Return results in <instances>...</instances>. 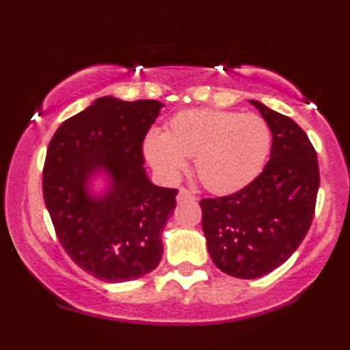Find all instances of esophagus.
Here are the masks:
<instances>
[{
  "mask_svg": "<svg viewBox=\"0 0 350 350\" xmlns=\"http://www.w3.org/2000/svg\"><path fill=\"white\" fill-rule=\"evenodd\" d=\"M184 200H196V196H193L191 191H187L186 187H180L178 193V202H184Z\"/></svg>",
  "mask_w": 350,
  "mask_h": 350,
  "instance_id": "1",
  "label": "esophagus"
}]
</instances>
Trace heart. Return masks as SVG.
<instances>
[{
  "label": "heart",
  "instance_id": "b5f03b06",
  "mask_svg": "<svg viewBox=\"0 0 350 350\" xmlns=\"http://www.w3.org/2000/svg\"><path fill=\"white\" fill-rule=\"evenodd\" d=\"M272 146L267 122L254 113L189 109L167 120L164 133H146L143 151L154 171L176 180L193 158L197 178L207 191L231 193L259 176Z\"/></svg>",
  "mask_w": 350,
  "mask_h": 350
}]
</instances>
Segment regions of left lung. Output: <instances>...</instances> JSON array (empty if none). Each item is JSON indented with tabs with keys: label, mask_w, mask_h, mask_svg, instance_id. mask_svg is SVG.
Masks as SVG:
<instances>
[{
	"label": "left lung",
	"mask_w": 350,
	"mask_h": 350,
	"mask_svg": "<svg viewBox=\"0 0 350 350\" xmlns=\"http://www.w3.org/2000/svg\"><path fill=\"white\" fill-rule=\"evenodd\" d=\"M272 132L262 172L238 192L202 199V228L215 266L258 279L287 260L313 221L319 189L317 151L290 117L251 100Z\"/></svg>",
	"instance_id": "1"
}]
</instances>
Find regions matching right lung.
<instances>
[{"label":"right lung","instance_id":"add662e5","mask_svg":"<svg viewBox=\"0 0 350 350\" xmlns=\"http://www.w3.org/2000/svg\"><path fill=\"white\" fill-rule=\"evenodd\" d=\"M161 107L100 98L63 122L49 143L42 191L55 234L71 260L99 280L140 279L161 260L178 189L151 184L143 167V140ZM99 169L113 184L98 200L87 180Z\"/></svg>","mask_w":350,"mask_h":350}]
</instances>
